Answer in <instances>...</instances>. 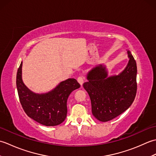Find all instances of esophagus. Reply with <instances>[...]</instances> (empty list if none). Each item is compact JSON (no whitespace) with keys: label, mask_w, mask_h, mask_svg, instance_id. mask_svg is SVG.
I'll return each instance as SVG.
<instances>
[{"label":"esophagus","mask_w":156,"mask_h":156,"mask_svg":"<svg viewBox=\"0 0 156 156\" xmlns=\"http://www.w3.org/2000/svg\"><path fill=\"white\" fill-rule=\"evenodd\" d=\"M77 80H78V82H79V83H80V84L82 86V84H83V83H84V78L83 77V76H78V78H77Z\"/></svg>","instance_id":"esophagus-1"}]
</instances>
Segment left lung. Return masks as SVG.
Segmentation results:
<instances>
[{
	"mask_svg": "<svg viewBox=\"0 0 156 156\" xmlns=\"http://www.w3.org/2000/svg\"><path fill=\"white\" fill-rule=\"evenodd\" d=\"M129 60L119 75L108 76L105 66L88 73L83 87L91 101L92 113L98 121L107 122L120 115L133 103L137 92V64L131 52Z\"/></svg>",
	"mask_w": 156,
	"mask_h": 156,
	"instance_id": "left-lung-1",
	"label": "left lung"
}]
</instances>
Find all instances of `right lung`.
Instances as JSON below:
<instances>
[{"mask_svg":"<svg viewBox=\"0 0 156 156\" xmlns=\"http://www.w3.org/2000/svg\"><path fill=\"white\" fill-rule=\"evenodd\" d=\"M22 64L21 62L16 74V84L19 101L25 113L34 121L45 126L61 124L67 115L69 95L80 87V84L74 78H68L48 93H34L22 80Z\"/></svg>","mask_w":156,"mask_h":156,"instance_id":"obj_1","label":"right lung"}]
</instances>
